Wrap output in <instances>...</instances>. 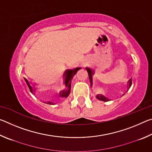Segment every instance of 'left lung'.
Returning a JSON list of instances; mask_svg holds the SVG:
<instances>
[{"instance_id":"8db88e82","label":"left lung","mask_w":152,"mask_h":152,"mask_svg":"<svg viewBox=\"0 0 152 152\" xmlns=\"http://www.w3.org/2000/svg\"><path fill=\"white\" fill-rule=\"evenodd\" d=\"M86 69L87 72H88L90 82H91V85H92V75L94 74V72L91 68H86ZM132 79H130L129 82V88L131 87V86H132ZM96 97L97 99H99V100H100V101H102L107 102V101H109V100L108 99L106 96H104V95H102V94H98V95H96Z\"/></svg>"}]
</instances>
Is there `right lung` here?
I'll list each match as a JSON object with an SVG mask.
<instances>
[{
    "label": "right lung",
    "mask_w": 152,
    "mask_h": 152,
    "mask_svg": "<svg viewBox=\"0 0 152 152\" xmlns=\"http://www.w3.org/2000/svg\"><path fill=\"white\" fill-rule=\"evenodd\" d=\"M80 68H77L75 69V70H70V72L68 73L69 75H68V79H67V80H66V82H65V86L66 87V91H64L62 92V93H61V97L67 98V97L69 96V94H70V91H71V82H72V80L73 77L76 74L77 72H78L80 70ZM25 81H26L27 85H28V86H29V88L31 92V93H33V90L32 88V86H31V84H29V81H28L27 79H25ZM48 104H52V102H48Z\"/></svg>",
    "instance_id": "obj_1"
}]
</instances>
